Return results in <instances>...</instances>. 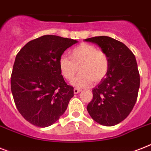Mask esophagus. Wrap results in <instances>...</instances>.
I'll use <instances>...</instances> for the list:
<instances>
[{
    "label": "esophagus",
    "mask_w": 151,
    "mask_h": 151,
    "mask_svg": "<svg viewBox=\"0 0 151 151\" xmlns=\"http://www.w3.org/2000/svg\"><path fill=\"white\" fill-rule=\"evenodd\" d=\"M81 89H79V88H74V89H73V92H74V94H78L79 92H81Z\"/></svg>",
    "instance_id": "esophagus-1"
}]
</instances>
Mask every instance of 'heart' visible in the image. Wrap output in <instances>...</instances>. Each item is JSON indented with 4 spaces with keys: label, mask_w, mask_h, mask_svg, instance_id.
I'll use <instances>...</instances> for the list:
<instances>
[{
    "label": "heart",
    "mask_w": 151,
    "mask_h": 151,
    "mask_svg": "<svg viewBox=\"0 0 151 151\" xmlns=\"http://www.w3.org/2000/svg\"><path fill=\"white\" fill-rule=\"evenodd\" d=\"M59 67L63 78L69 81L79 70L80 73L72 84L78 88H85L92 81L99 83L105 78L109 69V58L106 52L96 46L82 43L70 51L69 57L61 56Z\"/></svg>",
    "instance_id": "b5f03b06"
}]
</instances>
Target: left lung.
<instances>
[{"instance_id": "8db88e82", "label": "left lung", "mask_w": 151, "mask_h": 151, "mask_svg": "<svg viewBox=\"0 0 151 151\" xmlns=\"http://www.w3.org/2000/svg\"><path fill=\"white\" fill-rule=\"evenodd\" d=\"M84 41L96 43L109 58L106 78L92 89L93 99L87 109L99 124L115 126L127 118L137 101L140 81L135 56L125 44L109 36Z\"/></svg>"}]
</instances>
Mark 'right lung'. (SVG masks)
<instances>
[{
	"mask_svg": "<svg viewBox=\"0 0 151 151\" xmlns=\"http://www.w3.org/2000/svg\"><path fill=\"white\" fill-rule=\"evenodd\" d=\"M77 40L52 35L29 42L15 57L11 88L18 111L31 124L47 127L56 122L73 96L59 67V60Z\"/></svg>",
	"mask_w": 151,
	"mask_h": 151,
	"instance_id": "1",
	"label": "right lung"
}]
</instances>
